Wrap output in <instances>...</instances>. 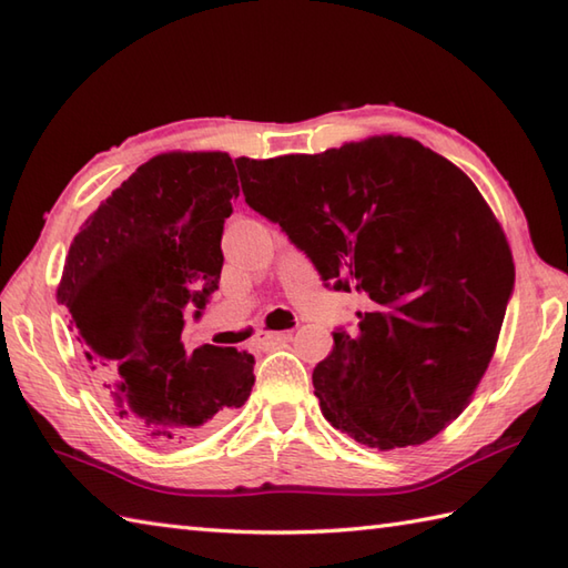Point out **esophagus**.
Returning a JSON list of instances; mask_svg holds the SVG:
<instances>
[{"mask_svg": "<svg viewBox=\"0 0 568 568\" xmlns=\"http://www.w3.org/2000/svg\"><path fill=\"white\" fill-rule=\"evenodd\" d=\"M287 339H293L291 332H265L256 339V346L258 348H273L277 344H285Z\"/></svg>", "mask_w": 568, "mask_h": 568, "instance_id": "34e87169", "label": "esophagus"}]
</instances>
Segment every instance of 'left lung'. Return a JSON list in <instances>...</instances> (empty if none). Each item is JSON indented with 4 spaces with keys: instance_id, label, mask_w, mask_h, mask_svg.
Listing matches in <instances>:
<instances>
[{
    "instance_id": "left-lung-1",
    "label": "left lung",
    "mask_w": 568,
    "mask_h": 568,
    "mask_svg": "<svg viewBox=\"0 0 568 568\" xmlns=\"http://www.w3.org/2000/svg\"><path fill=\"white\" fill-rule=\"evenodd\" d=\"M251 210L281 224L327 287L361 293L312 371L322 415L358 444H425L462 415L496 352L515 263L470 178L415 139L236 159Z\"/></svg>"
}]
</instances>
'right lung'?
Segmentation results:
<instances>
[{
    "instance_id": "1",
    "label": "right lung",
    "mask_w": 568,
    "mask_h": 568,
    "mask_svg": "<svg viewBox=\"0 0 568 568\" xmlns=\"http://www.w3.org/2000/svg\"><path fill=\"white\" fill-rule=\"evenodd\" d=\"M239 197L222 151L153 155L72 239L58 303L80 332L114 415L153 444H183L246 403L253 356L204 344L187 354L185 312L220 287L222 232Z\"/></svg>"
}]
</instances>
